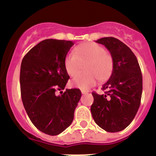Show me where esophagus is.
I'll return each mask as SVG.
<instances>
[{
	"mask_svg": "<svg viewBox=\"0 0 156 156\" xmlns=\"http://www.w3.org/2000/svg\"><path fill=\"white\" fill-rule=\"evenodd\" d=\"M81 93H82L83 94H87V93H88V90H81Z\"/></svg>",
	"mask_w": 156,
	"mask_h": 156,
	"instance_id": "obj_1",
	"label": "esophagus"
}]
</instances>
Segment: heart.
I'll list each match as a JSON object with an SVG mask.
<instances>
[{"mask_svg":"<svg viewBox=\"0 0 156 156\" xmlns=\"http://www.w3.org/2000/svg\"><path fill=\"white\" fill-rule=\"evenodd\" d=\"M113 58L106 52L102 46L94 43H86L78 46L65 58L64 66L71 77H76L85 66L86 72L72 81V85L83 89H88L96 82L108 78L113 72Z\"/></svg>","mask_w":156,"mask_h":156,"instance_id":"1","label":"heart"}]
</instances>
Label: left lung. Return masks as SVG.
<instances>
[{"mask_svg": "<svg viewBox=\"0 0 156 156\" xmlns=\"http://www.w3.org/2000/svg\"><path fill=\"white\" fill-rule=\"evenodd\" d=\"M113 58V72L103 85V94L92 92L90 107L95 123L107 132L116 133L127 127L140 106L143 75L138 60L130 49L114 37L99 39Z\"/></svg>", "mask_w": 156, "mask_h": 156, "instance_id": "left-lung-1", "label": "left lung"}]
</instances>
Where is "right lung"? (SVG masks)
I'll use <instances>...</instances> for the list:
<instances>
[{"label":"right lung","instance_id":"right-lung-1","mask_svg":"<svg viewBox=\"0 0 156 156\" xmlns=\"http://www.w3.org/2000/svg\"><path fill=\"white\" fill-rule=\"evenodd\" d=\"M74 43L48 39L32 48L21 62V98L29 118L39 130L56 136L69 127L81 92L78 88L64 90L69 75L65 58Z\"/></svg>","mask_w":156,"mask_h":156}]
</instances>
